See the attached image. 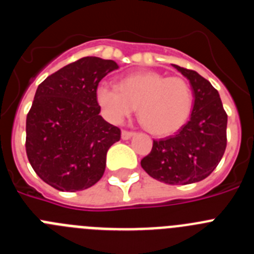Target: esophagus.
<instances>
[{
	"instance_id": "obj_1",
	"label": "esophagus",
	"mask_w": 254,
	"mask_h": 254,
	"mask_svg": "<svg viewBox=\"0 0 254 254\" xmlns=\"http://www.w3.org/2000/svg\"><path fill=\"white\" fill-rule=\"evenodd\" d=\"M134 136V132L131 131H122V140H129V138Z\"/></svg>"
}]
</instances>
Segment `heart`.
<instances>
[{
	"instance_id": "heart-1",
	"label": "heart",
	"mask_w": 254,
	"mask_h": 254,
	"mask_svg": "<svg viewBox=\"0 0 254 254\" xmlns=\"http://www.w3.org/2000/svg\"><path fill=\"white\" fill-rule=\"evenodd\" d=\"M95 99L103 116L114 125L122 123L137 107L143 127L156 136L179 131L193 108V93L186 80L154 71L126 76L118 87L102 82Z\"/></svg>"
}]
</instances>
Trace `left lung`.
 I'll use <instances>...</instances> for the list:
<instances>
[{"label":"left lung","mask_w":254,"mask_h":254,"mask_svg":"<svg viewBox=\"0 0 254 254\" xmlns=\"http://www.w3.org/2000/svg\"><path fill=\"white\" fill-rule=\"evenodd\" d=\"M190 81L193 93L190 118L176 136L155 140L141 167L167 185H190L207 178L226 147L228 116L217 90L192 69L173 64Z\"/></svg>","instance_id":"8db88e82"}]
</instances>
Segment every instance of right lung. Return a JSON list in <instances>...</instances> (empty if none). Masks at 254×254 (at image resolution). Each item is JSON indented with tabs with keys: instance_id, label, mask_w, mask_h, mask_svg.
<instances>
[{
	"instance_id": "obj_1",
	"label": "right lung",
	"mask_w": 254,
	"mask_h": 254,
	"mask_svg": "<svg viewBox=\"0 0 254 254\" xmlns=\"http://www.w3.org/2000/svg\"><path fill=\"white\" fill-rule=\"evenodd\" d=\"M117 68L112 60L84 57L38 86L26 117V155L39 178L56 190H86L104 174L107 152L121 129L99 114L95 90Z\"/></svg>"
}]
</instances>
